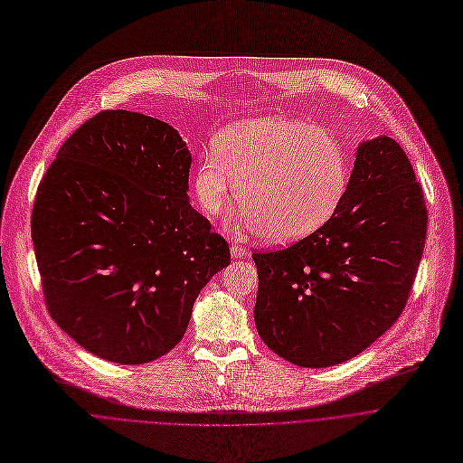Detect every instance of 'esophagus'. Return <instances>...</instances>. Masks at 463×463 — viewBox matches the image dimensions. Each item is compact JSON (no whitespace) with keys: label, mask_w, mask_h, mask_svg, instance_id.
Segmentation results:
<instances>
[{"label":"esophagus","mask_w":463,"mask_h":463,"mask_svg":"<svg viewBox=\"0 0 463 463\" xmlns=\"http://www.w3.org/2000/svg\"><path fill=\"white\" fill-rule=\"evenodd\" d=\"M246 255V248L242 246V244H233L232 246V257L233 259H241V257H244Z\"/></svg>","instance_id":"obj_1"}]
</instances>
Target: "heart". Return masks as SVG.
Here are the masks:
<instances>
[{"label": "heart", "mask_w": 463, "mask_h": 463, "mask_svg": "<svg viewBox=\"0 0 463 463\" xmlns=\"http://www.w3.org/2000/svg\"><path fill=\"white\" fill-rule=\"evenodd\" d=\"M237 222L273 242H290L323 226L346 188L339 142L301 120L268 117L226 128L194 175L199 206L219 217L237 197Z\"/></svg>", "instance_id": "heart-1"}]
</instances>
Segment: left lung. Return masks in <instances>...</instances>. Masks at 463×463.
<instances>
[{
  "label": "left lung",
  "instance_id": "1",
  "mask_svg": "<svg viewBox=\"0 0 463 463\" xmlns=\"http://www.w3.org/2000/svg\"><path fill=\"white\" fill-rule=\"evenodd\" d=\"M420 182L402 146L357 149L332 217L283 250L255 251V326L283 359L323 368L371 346L402 316L427 235Z\"/></svg>",
  "mask_w": 463,
  "mask_h": 463
}]
</instances>
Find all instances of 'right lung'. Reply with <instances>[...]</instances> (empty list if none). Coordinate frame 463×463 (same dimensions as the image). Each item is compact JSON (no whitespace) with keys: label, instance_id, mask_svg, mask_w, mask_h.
I'll use <instances>...</instances> for the list:
<instances>
[{"label":"right lung","instance_id":"right-lung-1","mask_svg":"<svg viewBox=\"0 0 463 463\" xmlns=\"http://www.w3.org/2000/svg\"><path fill=\"white\" fill-rule=\"evenodd\" d=\"M192 155L165 122L100 111L43 175L31 232L47 310L80 346L142 364L175 348L230 246L188 201Z\"/></svg>","mask_w":463,"mask_h":463}]
</instances>
